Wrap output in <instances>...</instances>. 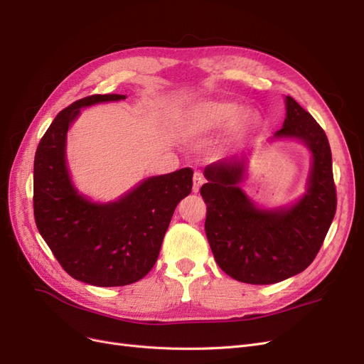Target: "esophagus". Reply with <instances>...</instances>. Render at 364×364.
<instances>
[{
    "label": "esophagus",
    "mask_w": 364,
    "mask_h": 364,
    "mask_svg": "<svg viewBox=\"0 0 364 364\" xmlns=\"http://www.w3.org/2000/svg\"><path fill=\"white\" fill-rule=\"evenodd\" d=\"M194 185H193V191L194 193H199V190H200V186L203 185V182H205V178H203V173L202 171H196L194 173Z\"/></svg>",
    "instance_id": "34e87169"
}]
</instances>
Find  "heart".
<instances>
[{"instance_id": "obj_1", "label": "heart", "mask_w": 364, "mask_h": 364, "mask_svg": "<svg viewBox=\"0 0 364 364\" xmlns=\"http://www.w3.org/2000/svg\"><path fill=\"white\" fill-rule=\"evenodd\" d=\"M262 114L258 109L245 107L234 100H199L185 105L176 112L174 127L188 139L206 138L225 129L220 150H232L255 138L264 129Z\"/></svg>"}]
</instances>
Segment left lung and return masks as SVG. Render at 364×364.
Returning <instances> with one entry per match:
<instances>
[{"label":"left lung","mask_w":364,"mask_h":364,"mask_svg":"<svg viewBox=\"0 0 364 364\" xmlns=\"http://www.w3.org/2000/svg\"><path fill=\"white\" fill-rule=\"evenodd\" d=\"M282 129L272 139L294 138L310 149L306 193L289 208L261 209L240 188L247 156L206 165L200 188L205 230L214 258L240 282L266 285L304 272L321 250L337 208L333 158L323 129L290 95Z\"/></svg>","instance_id":"left-lung-1"}]
</instances>
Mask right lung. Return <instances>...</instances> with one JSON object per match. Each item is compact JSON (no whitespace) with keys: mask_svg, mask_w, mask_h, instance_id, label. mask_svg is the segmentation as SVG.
I'll list each match as a JSON object with an SVG mask.
<instances>
[{"mask_svg":"<svg viewBox=\"0 0 364 364\" xmlns=\"http://www.w3.org/2000/svg\"><path fill=\"white\" fill-rule=\"evenodd\" d=\"M124 98L95 94L65 107L42 136L33 168V209L42 238L70 277L97 287L146 277L176 206L193 188L191 168L149 178L111 203H94L74 188L65 159L70 124L85 106Z\"/></svg>","mask_w":364,"mask_h":364,"instance_id":"add662e5","label":"right lung"}]
</instances>
